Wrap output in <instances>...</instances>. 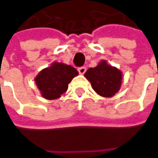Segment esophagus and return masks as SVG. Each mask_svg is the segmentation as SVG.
Segmentation results:
<instances>
[{"mask_svg": "<svg viewBox=\"0 0 158 158\" xmlns=\"http://www.w3.org/2000/svg\"><path fill=\"white\" fill-rule=\"evenodd\" d=\"M78 70H79V74H81V75H83L85 72H86V70H87V68L86 67H80V68H79L78 69Z\"/></svg>", "mask_w": 158, "mask_h": 158, "instance_id": "34e87169", "label": "esophagus"}]
</instances>
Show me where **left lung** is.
Here are the masks:
<instances>
[{
  "mask_svg": "<svg viewBox=\"0 0 158 158\" xmlns=\"http://www.w3.org/2000/svg\"><path fill=\"white\" fill-rule=\"evenodd\" d=\"M84 76L96 93L104 98L114 97L120 90L123 82V72L109 65L105 60H101L95 68H89Z\"/></svg>",
  "mask_w": 158,
  "mask_h": 158,
  "instance_id": "8db88e82",
  "label": "left lung"
}]
</instances>
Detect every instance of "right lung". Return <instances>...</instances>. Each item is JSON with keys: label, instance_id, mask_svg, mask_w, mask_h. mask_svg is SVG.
I'll return each mask as SVG.
<instances>
[{"label": "right lung", "instance_id": "1", "mask_svg": "<svg viewBox=\"0 0 158 158\" xmlns=\"http://www.w3.org/2000/svg\"><path fill=\"white\" fill-rule=\"evenodd\" d=\"M78 75L79 72L74 67L54 61L36 75L35 82L43 98L54 100L67 91L69 83Z\"/></svg>", "mask_w": 158, "mask_h": 158}]
</instances>
